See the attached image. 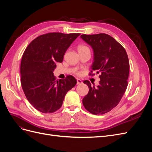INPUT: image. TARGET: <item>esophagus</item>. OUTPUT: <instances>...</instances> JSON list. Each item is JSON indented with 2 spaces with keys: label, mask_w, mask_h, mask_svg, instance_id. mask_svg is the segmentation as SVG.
Segmentation results:
<instances>
[{
  "label": "esophagus",
  "mask_w": 152,
  "mask_h": 152,
  "mask_svg": "<svg viewBox=\"0 0 152 152\" xmlns=\"http://www.w3.org/2000/svg\"><path fill=\"white\" fill-rule=\"evenodd\" d=\"M77 84H82V81L80 79H77Z\"/></svg>",
  "instance_id": "34e87169"
}]
</instances>
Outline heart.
<instances>
[{
	"mask_svg": "<svg viewBox=\"0 0 152 152\" xmlns=\"http://www.w3.org/2000/svg\"><path fill=\"white\" fill-rule=\"evenodd\" d=\"M87 48V47H86V46H80V47H79V49H83V48Z\"/></svg>",
	"mask_w": 152,
	"mask_h": 152,
	"instance_id": "b5f03b06",
	"label": "heart"
}]
</instances>
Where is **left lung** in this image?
I'll return each mask as SVG.
<instances>
[{
    "mask_svg": "<svg viewBox=\"0 0 152 152\" xmlns=\"http://www.w3.org/2000/svg\"><path fill=\"white\" fill-rule=\"evenodd\" d=\"M80 38L93 50L91 69L101 73L97 87L91 86L88 80L84 81L89 89L82 103L91 113L104 114L116 107L127 89L129 73L127 54L125 49L109 35L83 34Z\"/></svg>",
    "mask_w": 152,
    "mask_h": 152,
    "instance_id": "left-lung-1",
    "label": "left lung"
}]
</instances>
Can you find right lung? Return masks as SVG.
<instances>
[{"label":"right lung","instance_id":"1","mask_svg":"<svg viewBox=\"0 0 152 152\" xmlns=\"http://www.w3.org/2000/svg\"><path fill=\"white\" fill-rule=\"evenodd\" d=\"M80 34L49 33L32 40L23 54L21 83L30 103L39 112L53 113L61 108L67 92L77 84L73 76L56 81V62L61 63L68 48Z\"/></svg>","mask_w":152,"mask_h":152}]
</instances>
